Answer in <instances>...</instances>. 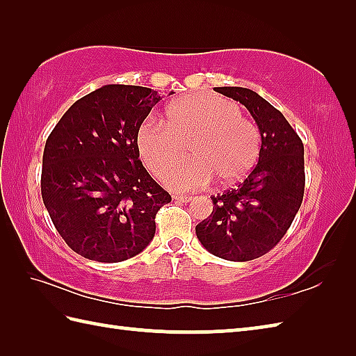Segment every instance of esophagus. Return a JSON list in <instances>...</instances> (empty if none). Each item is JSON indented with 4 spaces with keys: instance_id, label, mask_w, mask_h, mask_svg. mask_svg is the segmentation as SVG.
<instances>
[{
    "instance_id": "1",
    "label": "esophagus",
    "mask_w": 356,
    "mask_h": 356,
    "mask_svg": "<svg viewBox=\"0 0 356 356\" xmlns=\"http://www.w3.org/2000/svg\"><path fill=\"white\" fill-rule=\"evenodd\" d=\"M172 199L176 200V202H182V203H186V202H190L191 199H193V195H184V194H176V195H172Z\"/></svg>"
}]
</instances>
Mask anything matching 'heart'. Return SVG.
<instances>
[{"label": "heart", "instance_id": "1", "mask_svg": "<svg viewBox=\"0 0 356 356\" xmlns=\"http://www.w3.org/2000/svg\"><path fill=\"white\" fill-rule=\"evenodd\" d=\"M165 116L143 120L136 145L143 165L157 177L191 148L193 161L165 176V185L174 191L200 190L214 177L222 185L237 182L260 156L259 127L223 96L186 95L170 104Z\"/></svg>", "mask_w": 356, "mask_h": 356}]
</instances>
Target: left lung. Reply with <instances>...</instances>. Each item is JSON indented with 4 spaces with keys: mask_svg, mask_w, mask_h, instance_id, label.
<instances>
[{
    "mask_svg": "<svg viewBox=\"0 0 356 356\" xmlns=\"http://www.w3.org/2000/svg\"><path fill=\"white\" fill-rule=\"evenodd\" d=\"M243 104L259 125V162L236 188L213 195V213L195 226L216 257L249 261L269 252L289 229L305 195V147L275 107L243 87H216Z\"/></svg>",
    "mask_w": 356,
    "mask_h": 356,
    "instance_id": "left-lung-1",
    "label": "left lung"
}]
</instances>
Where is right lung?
Here are the masks:
<instances>
[{
  "label": "right lung",
  "mask_w": 356,
  "mask_h": 356,
  "mask_svg": "<svg viewBox=\"0 0 356 356\" xmlns=\"http://www.w3.org/2000/svg\"><path fill=\"white\" fill-rule=\"evenodd\" d=\"M157 92L104 86L64 113L42 154L41 194L59 236L88 260L118 263L153 240L171 195L139 159L136 134Z\"/></svg>",
  "instance_id": "right-lung-1"
}]
</instances>
